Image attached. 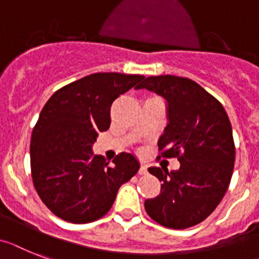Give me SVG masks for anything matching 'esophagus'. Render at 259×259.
<instances>
[{"label":"esophagus","mask_w":259,"mask_h":259,"mask_svg":"<svg viewBox=\"0 0 259 259\" xmlns=\"http://www.w3.org/2000/svg\"><path fill=\"white\" fill-rule=\"evenodd\" d=\"M138 172H140V175H146V174H147V166H145V164H141L140 171H138Z\"/></svg>","instance_id":"obj_1"}]
</instances>
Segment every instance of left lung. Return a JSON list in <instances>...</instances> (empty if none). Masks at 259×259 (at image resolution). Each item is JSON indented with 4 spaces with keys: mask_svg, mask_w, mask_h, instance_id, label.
Returning <instances> with one entry per match:
<instances>
[{
    "mask_svg": "<svg viewBox=\"0 0 259 259\" xmlns=\"http://www.w3.org/2000/svg\"><path fill=\"white\" fill-rule=\"evenodd\" d=\"M142 88L166 100L167 126L158 147L162 156L180 162L179 170L170 172L150 167L162 184L145 209L163 227H193L216 209L232 179L236 149L229 117L212 95L187 77L150 76Z\"/></svg>",
    "mask_w": 259,
    "mask_h": 259,
    "instance_id": "obj_1",
    "label": "left lung"
}]
</instances>
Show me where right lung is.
<instances>
[{"label":"right lung","mask_w":259,"mask_h":259,"mask_svg":"<svg viewBox=\"0 0 259 259\" xmlns=\"http://www.w3.org/2000/svg\"><path fill=\"white\" fill-rule=\"evenodd\" d=\"M143 79L92 73L56 91L43 106L30 143L32 183L46 207L62 220H99L112 208L119 187L140 170L133 154L121 153L110 166L92 146L100 132L109 129L113 101Z\"/></svg>","instance_id":"add662e5"}]
</instances>
